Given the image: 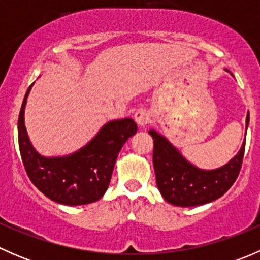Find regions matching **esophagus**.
<instances>
[{
  "label": "esophagus",
  "instance_id": "1",
  "mask_svg": "<svg viewBox=\"0 0 260 260\" xmlns=\"http://www.w3.org/2000/svg\"><path fill=\"white\" fill-rule=\"evenodd\" d=\"M135 120L140 128H145L149 123V113L146 109H138L135 113Z\"/></svg>",
  "mask_w": 260,
  "mask_h": 260
}]
</instances>
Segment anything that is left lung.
<instances>
[{"instance_id":"1","label":"left lung","mask_w":260,"mask_h":260,"mask_svg":"<svg viewBox=\"0 0 260 260\" xmlns=\"http://www.w3.org/2000/svg\"><path fill=\"white\" fill-rule=\"evenodd\" d=\"M225 70L230 73L228 69ZM245 123L248 128L249 113L246 114ZM148 133L153 138V167L157 187L165 200L172 205L190 208L211 203L221 198L239 175L245 140L239 152L226 165L215 170H201L190 164L179 149L158 132L151 129Z\"/></svg>"}]
</instances>
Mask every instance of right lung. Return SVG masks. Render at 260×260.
<instances>
[{"mask_svg":"<svg viewBox=\"0 0 260 260\" xmlns=\"http://www.w3.org/2000/svg\"><path fill=\"white\" fill-rule=\"evenodd\" d=\"M31 86L18 115V146L26 174L55 203L69 206L95 203L108 188L118 153L136 135L137 124L131 118L109 120L79 151L62 157L41 156L31 145L23 117Z\"/></svg>","mask_w":260,"mask_h":260,"instance_id":"right-lung-1","label":"right lung"}]
</instances>
